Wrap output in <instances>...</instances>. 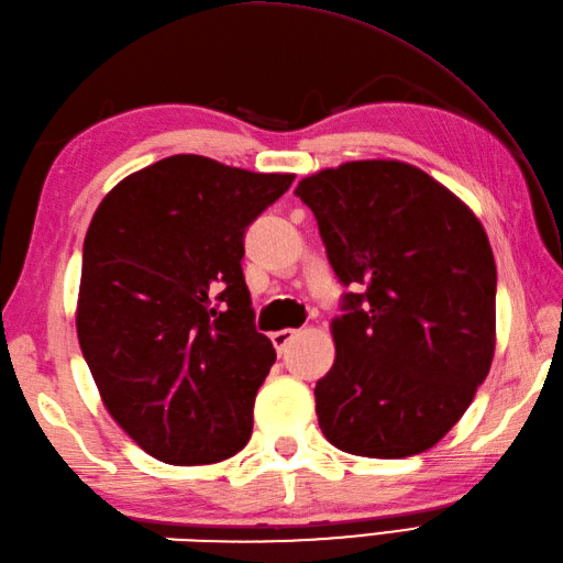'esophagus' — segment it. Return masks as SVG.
Wrapping results in <instances>:
<instances>
[{
  "instance_id": "obj_1",
  "label": "esophagus",
  "mask_w": 563,
  "mask_h": 563,
  "mask_svg": "<svg viewBox=\"0 0 563 563\" xmlns=\"http://www.w3.org/2000/svg\"><path fill=\"white\" fill-rule=\"evenodd\" d=\"M295 329H280V331H273L271 333V341H273V345H275V351H278V353H283V349H285V345H288L290 343V339L295 336Z\"/></svg>"
}]
</instances>
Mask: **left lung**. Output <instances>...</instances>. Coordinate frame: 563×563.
Instances as JSON below:
<instances>
[{
	"label": "left lung",
	"instance_id": "1",
	"mask_svg": "<svg viewBox=\"0 0 563 563\" xmlns=\"http://www.w3.org/2000/svg\"><path fill=\"white\" fill-rule=\"evenodd\" d=\"M345 288L314 387L333 448L426 452L470 409L496 349V261L476 214L411 164L349 162L295 188Z\"/></svg>",
	"mask_w": 563,
	"mask_h": 563
}]
</instances>
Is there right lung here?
Segmentation results:
<instances>
[{"instance_id":"1","label":"right lung","mask_w":563,"mask_h":563,"mask_svg":"<svg viewBox=\"0 0 563 563\" xmlns=\"http://www.w3.org/2000/svg\"><path fill=\"white\" fill-rule=\"evenodd\" d=\"M292 178L174 154L93 212L77 336L103 406L152 457L212 464L249 442L275 349L254 324L244 234Z\"/></svg>"}]
</instances>
